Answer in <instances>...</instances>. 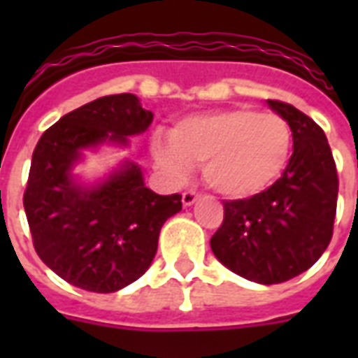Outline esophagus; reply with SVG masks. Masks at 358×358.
<instances>
[{
  "instance_id": "esophagus-1",
  "label": "esophagus",
  "mask_w": 358,
  "mask_h": 358,
  "mask_svg": "<svg viewBox=\"0 0 358 358\" xmlns=\"http://www.w3.org/2000/svg\"><path fill=\"white\" fill-rule=\"evenodd\" d=\"M196 199H199V193L193 189H187L182 193V204H184V206H191V204H193Z\"/></svg>"
}]
</instances>
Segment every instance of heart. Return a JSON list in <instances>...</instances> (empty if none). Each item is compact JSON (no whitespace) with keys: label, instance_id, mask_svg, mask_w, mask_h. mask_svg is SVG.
Segmentation results:
<instances>
[{"label":"heart","instance_id":"b5f03b06","mask_svg":"<svg viewBox=\"0 0 358 358\" xmlns=\"http://www.w3.org/2000/svg\"><path fill=\"white\" fill-rule=\"evenodd\" d=\"M169 146H154L163 169L184 174L202 165L206 184L229 199H247L267 189L286 167L292 128L277 113L236 108L193 115L174 124Z\"/></svg>","mask_w":358,"mask_h":358}]
</instances>
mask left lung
<instances>
[{"label":"left lung","instance_id":"obj_1","mask_svg":"<svg viewBox=\"0 0 358 358\" xmlns=\"http://www.w3.org/2000/svg\"><path fill=\"white\" fill-rule=\"evenodd\" d=\"M292 128L294 154L282 176L258 195L223 202L213 255L239 277L278 284L317 262L333 238L338 174L323 129L289 103L267 100Z\"/></svg>","mask_w":358,"mask_h":358}]
</instances>
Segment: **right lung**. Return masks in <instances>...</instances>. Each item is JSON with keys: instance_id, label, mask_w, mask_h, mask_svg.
Segmentation results:
<instances>
[{"instance_id": "right-lung-1", "label": "right lung", "mask_w": 358, "mask_h": 358, "mask_svg": "<svg viewBox=\"0 0 358 358\" xmlns=\"http://www.w3.org/2000/svg\"><path fill=\"white\" fill-rule=\"evenodd\" d=\"M152 111L122 92L64 115L38 139L24 208L33 247L53 273L81 289L111 294L148 269L163 223L182 210V195H157L126 163L96 187H81L70 169L83 148L143 134Z\"/></svg>"}]
</instances>
